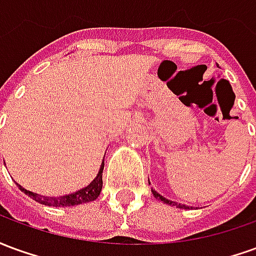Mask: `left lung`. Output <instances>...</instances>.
Segmentation results:
<instances>
[{"label": "left lung", "instance_id": "1", "mask_svg": "<svg viewBox=\"0 0 256 256\" xmlns=\"http://www.w3.org/2000/svg\"><path fill=\"white\" fill-rule=\"evenodd\" d=\"M152 193H154V196H155L158 200H160V202H163V203H166V204H170V206H177L178 208H189L188 206H185V204H177L176 202H172V200H168V198H163L162 194H159V193L156 192L155 189H152Z\"/></svg>", "mask_w": 256, "mask_h": 256}]
</instances>
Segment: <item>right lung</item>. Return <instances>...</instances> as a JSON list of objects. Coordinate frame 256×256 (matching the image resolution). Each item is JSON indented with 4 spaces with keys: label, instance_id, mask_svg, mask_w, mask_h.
I'll use <instances>...</instances> for the list:
<instances>
[{
    "label": "right lung",
    "instance_id": "add662e5",
    "mask_svg": "<svg viewBox=\"0 0 256 256\" xmlns=\"http://www.w3.org/2000/svg\"><path fill=\"white\" fill-rule=\"evenodd\" d=\"M102 170H104V159H102V163H101L100 170L97 172V177H96L88 186L79 189L78 192L70 193V194L60 196V198L41 196V194H36V193L27 190V189H24L23 186H20L19 184H18V186H19V189L22 192H24L26 194H28L31 198H34L38 203L45 204V206H49V207H67V206L70 207V206H76V204L93 202V200H96V198H98V194H100L101 192V188H102Z\"/></svg>",
    "mask_w": 256,
    "mask_h": 256
}]
</instances>
